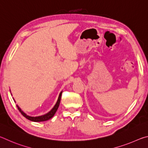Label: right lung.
Segmentation results:
<instances>
[{"label": "right lung", "instance_id": "obj_1", "mask_svg": "<svg viewBox=\"0 0 148 148\" xmlns=\"http://www.w3.org/2000/svg\"><path fill=\"white\" fill-rule=\"evenodd\" d=\"M61 95H62V91L60 92L59 94V98L58 100H57V101L56 102V105H55L54 107L53 108L51 109V110L50 112H49L48 113L43 115V116H38V117H32V116H29L28 115H27L25 112H23L22 111L21 109L20 108L17 106V109L19 110V111L21 112V114L23 115V116L26 117L27 119H28L30 121H34V122H40V121H47V120H48L49 119H51L52 117H53L55 114H56V112H57V109H58L59 106V104H60V101H61Z\"/></svg>", "mask_w": 148, "mask_h": 148}]
</instances>
